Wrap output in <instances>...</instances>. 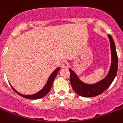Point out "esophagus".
Wrapping results in <instances>:
<instances>
[{
  "instance_id": "obj_1",
  "label": "esophagus",
  "mask_w": 123,
  "mask_h": 123,
  "mask_svg": "<svg viewBox=\"0 0 123 123\" xmlns=\"http://www.w3.org/2000/svg\"><path fill=\"white\" fill-rule=\"evenodd\" d=\"M68 66V63L66 60H63L61 62V67L62 68H66Z\"/></svg>"
}]
</instances>
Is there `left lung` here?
I'll list each match as a JSON object with an SVG mask.
<instances>
[{
	"instance_id": "obj_1",
	"label": "left lung",
	"mask_w": 123,
	"mask_h": 123,
	"mask_svg": "<svg viewBox=\"0 0 123 123\" xmlns=\"http://www.w3.org/2000/svg\"><path fill=\"white\" fill-rule=\"evenodd\" d=\"M108 37L110 41L111 63L107 75L104 79L93 84H88L80 80L77 74L69 68L70 84L74 91L79 96L83 97H93L100 95L109 87L116 75L118 67V59L116 46L111 35L109 34Z\"/></svg>"
}]
</instances>
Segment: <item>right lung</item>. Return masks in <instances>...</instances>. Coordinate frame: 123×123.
Here are the masks:
<instances>
[{
	"label": "right lung",
	"mask_w": 123,
	"mask_h": 123,
	"mask_svg": "<svg viewBox=\"0 0 123 123\" xmlns=\"http://www.w3.org/2000/svg\"><path fill=\"white\" fill-rule=\"evenodd\" d=\"M60 67H58L56 70H55L53 73L49 75V77L48 78V80H47V82L46 84H45V86L43 87V89H41L39 91H38L37 93H35V94H33V95H23L21 93L18 92L14 88L11 86V88H12L14 91H15L16 93H18V95L21 96L23 98H25L27 99H30V100H35V99H39L43 97H45L47 94H48L49 91L51 90V88L52 84H53V82L55 79L56 76L57 74H58V72L60 70Z\"/></svg>",
	"instance_id": "1"
}]
</instances>
